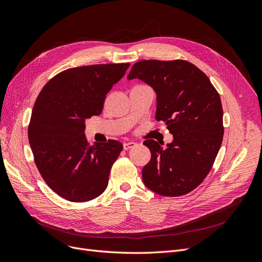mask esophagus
<instances>
[{
  "label": "esophagus",
  "mask_w": 262,
  "mask_h": 262,
  "mask_svg": "<svg viewBox=\"0 0 262 262\" xmlns=\"http://www.w3.org/2000/svg\"><path fill=\"white\" fill-rule=\"evenodd\" d=\"M136 145H137V144L134 143V142H125V143H123V148H124L125 150H128V149L134 147Z\"/></svg>",
  "instance_id": "1"
}]
</instances>
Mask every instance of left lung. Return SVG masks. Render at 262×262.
Instances as JSON below:
<instances>
[{
  "label": "left lung",
  "instance_id": "obj_1",
  "mask_svg": "<svg viewBox=\"0 0 262 262\" xmlns=\"http://www.w3.org/2000/svg\"><path fill=\"white\" fill-rule=\"evenodd\" d=\"M139 78L156 93V120L173 140L163 148L144 141L150 161L142 169L144 185L165 196H179L199 186L211 170L223 141V109L209 77L185 60H142L128 80Z\"/></svg>",
  "mask_w": 262,
  "mask_h": 262
}]
</instances>
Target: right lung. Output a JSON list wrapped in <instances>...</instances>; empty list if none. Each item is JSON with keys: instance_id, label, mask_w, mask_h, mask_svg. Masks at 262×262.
I'll use <instances>...</instances> for the list:
<instances>
[{"instance_id": "1", "label": "right lung", "mask_w": 262, "mask_h": 262, "mask_svg": "<svg viewBox=\"0 0 262 262\" xmlns=\"http://www.w3.org/2000/svg\"><path fill=\"white\" fill-rule=\"evenodd\" d=\"M130 63L95 64L63 71L45 85L31 113L28 140L41 177L72 202H86L105 191L120 142L90 145L85 121L99 116L106 95Z\"/></svg>"}]
</instances>
